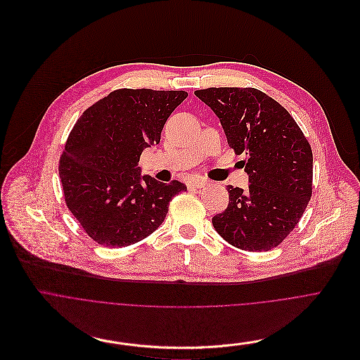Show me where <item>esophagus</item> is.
I'll list each match as a JSON object with an SVG mask.
<instances>
[{
    "label": "esophagus",
    "instance_id": "34e87169",
    "mask_svg": "<svg viewBox=\"0 0 360 360\" xmlns=\"http://www.w3.org/2000/svg\"><path fill=\"white\" fill-rule=\"evenodd\" d=\"M188 186L193 187V188H195V190H201V188H205V187L208 186V183H207L205 180H202V179H195V180H193V181H190Z\"/></svg>",
    "mask_w": 360,
    "mask_h": 360
}]
</instances>
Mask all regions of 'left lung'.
<instances>
[{
  "mask_svg": "<svg viewBox=\"0 0 360 360\" xmlns=\"http://www.w3.org/2000/svg\"><path fill=\"white\" fill-rule=\"evenodd\" d=\"M194 95L219 116L230 148L247 155L251 184L227 186L230 202L212 217L215 231L244 251L278 247L312 195L309 141L288 110L255 88H207Z\"/></svg>",
  "mask_w": 360,
  "mask_h": 360,
  "instance_id": "8db88e82",
  "label": "left lung"
}]
</instances>
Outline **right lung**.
Listing matches in <instances>:
<instances>
[{
    "label": "right lung",
    "mask_w": 360,
    "mask_h": 360,
    "mask_svg": "<svg viewBox=\"0 0 360 360\" xmlns=\"http://www.w3.org/2000/svg\"><path fill=\"white\" fill-rule=\"evenodd\" d=\"M184 91L117 89L89 106L70 130L59 160L65 202L98 244L116 248L149 237L186 184L140 177L141 152L159 145Z\"/></svg>",
    "instance_id": "right-lung-1"
}]
</instances>
